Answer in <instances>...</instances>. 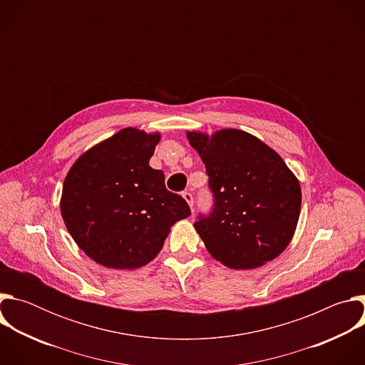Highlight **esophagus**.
<instances>
[{
    "mask_svg": "<svg viewBox=\"0 0 365 365\" xmlns=\"http://www.w3.org/2000/svg\"><path fill=\"white\" fill-rule=\"evenodd\" d=\"M182 196H183V199L187 202V205L192 207V206H193V196H192V193H190V192H183Z\"/></svg>",
    "mask_w": 365,
    "mask_h": 365,
    "instance_id": "esophagus-1",
    "label": "esophagus"
}]
</instances>
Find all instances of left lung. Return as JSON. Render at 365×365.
<instances>
[{"label": "left lung", "instance_id": "8db88e82", "mask_svg": "<svg viewBox=\"0 0 365 365\" xmlns=\"http://www.w3.org/2000/svg\"><path fill=\"white\" fill-rule=\"evenodd\" d=\"M187 140L205 163L214 195L211 214L195 222L206 250L235 270L272 262L289 245L299 221L296 176L273 148L245 131H189Z\"/></svg>", "mask_w": 365, "mask_h": 365}]
</instances>
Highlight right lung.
<instances>
[{"label":"right lung","mask_w":365,"mask_h":365,"mask_svg":"<svg viewBox=\"0 0 365 365\" xmlns=\"http://www.w3.org/2000/svg\"><path fill=\"white\" fill-rule=\"evenodd\" d=\"M160 134L124 128L73 163L63 182L65 225L95 263L118 270L148 264L170 227L190 215L186 200L148 166Z\"/></svg>","instance_id":"add662e5"}]
</instances>
